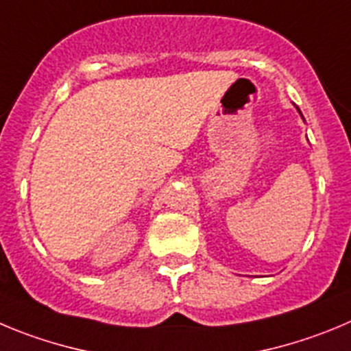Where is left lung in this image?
<instances>
[{
    "label": "left lung",
    "instance_id": "1",
    "mask_svg": "<svg viewBox=\"0 0 351 351\" xmlns=\"http://www.w3.org/2000/svg\"><path fill=\"white\" fill-rule=\"evenodd\" d=\"M295 109H298V112H300V114H301V111H300V108H295ZM301 118H303V114H301ZM303 120H304V118H303Z\"/></svg>",
    "mask_w": 351,
    "mask_h": 351
}]
</instances>
